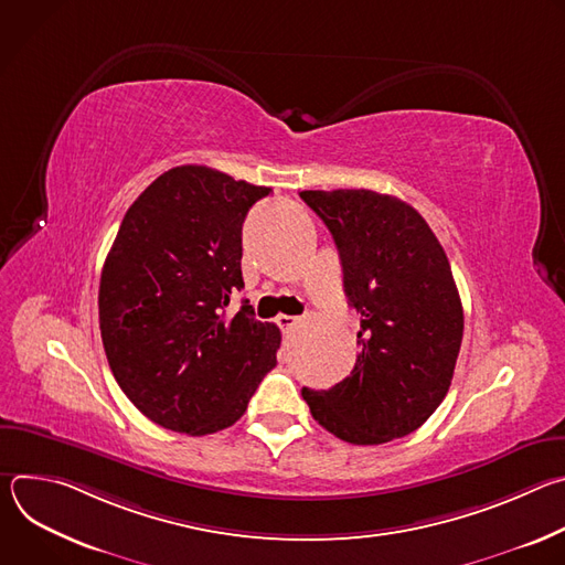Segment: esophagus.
<instances>
[{"label":"esophagus","instance_id":"obj_1","mask_svg":"<svg viewBox=\"0 0 565 565\" xmlns=\"http://www.w3.org/2000/svg\"><path fill=\"white\" fill-rule=\"evenodd\" d=\"M297 319H299V317H295V315H279V317H277V327H279L284 333H288V331L297 324Z\"/></svg>","mask_w":565,"mask_h":565}]
</instances>
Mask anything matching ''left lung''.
Listing matches in <instances>:
<instances>
[{"instance_id":"left-lung-1","label":"left lung","mask_w":565,"mask_h":565,"mask_svg":"<svg viewBox=\"0 0 565 565\" xmlns=\"http://www.w3.org/2000/svg\"><path fill=\"white\" fill-rule=\"evenodd\" d=\"M340 250L360 355L329 391L301 388L312 418L351 445L409 436L445 399L462 342L449 259L405 201L371 190H306Z\"/></svg>"}]
</instances>
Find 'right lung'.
I'll return each instance as SVG.
<instances>
[{
  "instance_id": "obj_1",
  "label": "right lung",
  "mask_w": 565,
  "mask_h": 565,
  "mask_svg": "<svg viewBox=\"0 0 565 565\" xmlns=\"http://www.w3.org/2000/svg\"><path fill=\"white\" fill-rule=\"evenodd\" d=\"M270 188L205 166L160 174L127 210L98 310L111 373L151 423L190 436L234 425L277 364L281 333L244 301L241 227Z\"/></svg>"
}]
</instances>
